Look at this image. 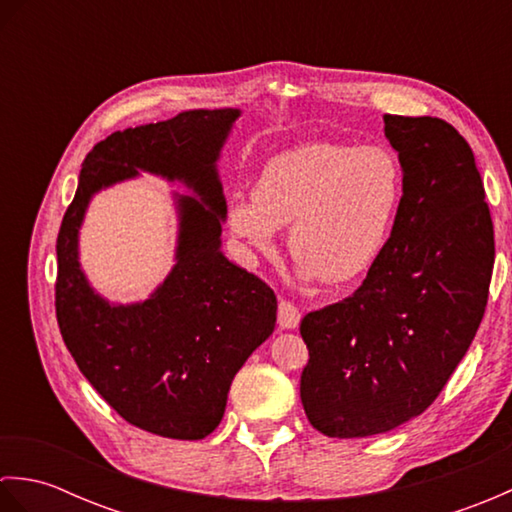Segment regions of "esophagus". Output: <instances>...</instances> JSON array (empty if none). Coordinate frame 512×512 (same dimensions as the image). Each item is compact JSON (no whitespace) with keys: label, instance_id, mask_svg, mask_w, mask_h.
<instances>
[{"label":"esophagus","instance_id":"esophagus-1","mask_svg":"<svg viewBox=\"0 0 512 512\" xmlns=\"http://www.w3.org/2000/svg\"><path fill=\"white\" fill-rule=\"evenodd\" d=\"M277 321H279V328L284 330H295L299 321H301V314L299 308L295 303H290L286 299L279 301V312H277Z\"/></svg>","mask_w":512,"mask_h":512}]
</instances>
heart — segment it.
I'll return each instance as SVG.
<instances>
[{"label":"heart","mask_w":512,"mask_h":512,"mask_svg":"<svg viewBox=\"0 0 512 512\" xmlns=\"http://www.w3.org/2000/svg\"><path fill=\"white\" fill-rule=\"evenodd\" d=\"M405 200V171L385 145L306 143L259 171L253 198L228 202V228L250 255H273L279 228L303 277L345 286L385 253Z\"/></svg>","instance_id":"b5f03b06"}]
</instances>
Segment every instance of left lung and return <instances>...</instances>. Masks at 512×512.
Instances as JSON below:
<instances>
[{
  "label": "left lung",
  "instance_id": "1",
  "mask_svg": "<svg viewBox=\"0 0 512 512\" xmlns=\"http://www.w3.org/2000/svg\"><path fill=\"white\" fill-rule=\"evenodd\" d=\"M405 200L385 253L352 297L308 312L301 402L330 438H367L420 416L480 328L495 264L469 143L433 116L385 114Z\"/></svg>",
  "mask_w": 512,
  "mask_h": 512
}]
</instances>
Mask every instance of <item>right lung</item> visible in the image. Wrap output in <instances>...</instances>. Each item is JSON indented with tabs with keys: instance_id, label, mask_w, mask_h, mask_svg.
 Segmentation results:
<instances>
[{
	"instance_id": "obj_1",
	"label": "right lung",
	"mask_w": 512,
	"mask_h": 512,
	"mask_svg": "<svg viewBox=\"0 0 512 512\" xmlns=\"http://www.w3.org/2000/svg\"><path fill=\"white\" fill-rule=\"evenodd\" d=\"M239 110H191L114 132L83 160L57 237L59 330L81 374L129 424L162 438L202 440L220 424L246 358L275 330L277 297L222 246L226 200L217 158ZM138 170L180 179L177 266L145 302L114 307L78 264V228L94 192Z\"/></svg>"
}]
</instances>
